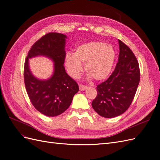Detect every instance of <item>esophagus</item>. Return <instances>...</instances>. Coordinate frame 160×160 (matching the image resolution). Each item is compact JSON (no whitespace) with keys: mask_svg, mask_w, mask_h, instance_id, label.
<instances>
[{"mask_svg":"<svg viewBox=\"0 0 160 160\" xmlns=\"http://www.w3.org/2000/svg\"><path fill=\"white\" fill-rule=\"evenodd\" d=\"M79 89L81 91H84L85 89H86L87 88H88V86L85 85H83V84H79Z\"/></svg>","mask_w":160,"mask_h":160,"instance_id":"1","label":"esophagus"}]
</instances>
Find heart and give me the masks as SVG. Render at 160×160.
Here are the masks:
<instances>
[{
    "label": "heart",
    "instance_id": "b5f03b06",
    "mask_svg": "<svg viewBox=\"0 0 160 160\" xmlns=\"http://www.w3.org/2000/svg\"><path fill=\"white\" fill-rule=\"evenodd\" d=\"M115 59L113 47L105 42L93 41L77 47L74 54L67 52L65 65L69 75L76 78L83 70L81 62L89 75L97 81L105 79L112 69Z\"/></svg>",
    "mask_w": 160,
    "mask_h": 160
}]
</instances>
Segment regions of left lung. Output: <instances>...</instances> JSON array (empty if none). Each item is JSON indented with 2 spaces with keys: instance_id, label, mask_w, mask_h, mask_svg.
I'll use <instances>...</instances> for the list:
<instances>
[{
  "instance_id": "left-lung-1",
  "label": "left lung",
  "mask_w": 160,
  "mask_h": 160,
  "mask_svg": "<svg viewBox=\"0 0 160 160\" xmlns=\"http://www.w3.org/2000/svg\"><path fill=\"white\" fill-rule=\"evenodd\" d=\"M119 55L109 78L97 86L92 107L99 115L113 118L123 113L132 104L140 80L137 58L130 48L119 40Z\"/></svg>"
}]
</instances>
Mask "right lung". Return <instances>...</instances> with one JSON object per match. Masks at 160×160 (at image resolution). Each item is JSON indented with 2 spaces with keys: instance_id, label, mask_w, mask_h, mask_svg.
<instances>
[{
  "instance_id": "obj_1",
  "label": "right lung",
  "mask_w": 160,
  "mask_h": 160,
  "mask_svg": "<svg viewBox=\"0 0 160 160\" xmlns=\"http://www.w3.org/2000/svg\"><path fill=\"white\" fill-rule=\"evenodd\" d=\"M63 34L49 32L35 42L28 52L24 66V79L28 98L35 108L49 117H55L69 108L78 92L77 82L65 72L63 65L66 53ZM38 55L53 61L54 73L50 79L39 80L34 77L28 67V59Z\"/></svg>"
}]
</instances>
